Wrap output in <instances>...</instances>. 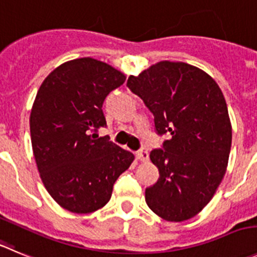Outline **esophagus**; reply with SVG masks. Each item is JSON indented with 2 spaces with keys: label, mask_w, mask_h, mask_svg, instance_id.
Listing matches in <instances>:
<instances>
[{
  "label": "esophagus",
  "mask_w": 257,
  "mask_h": 257,
  "mask_svg": "<svg viewBox=\"0 0 257 257\" xmlns=\"http://www.w3.org/2000/svg\"><path fill=\"white\" fill-rule=\"evenodd\" d=\"M136 156H137V158H138V160H140V161H142V162H146L148 160V152L147 151H138V152L136 153Z\"/></svg>",
  "instance_id": "34e87169"
}]
</instances>
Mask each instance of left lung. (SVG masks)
<instances>
[{
    "label": "left lung",
    "mask_w": 257,
    "mask_h": 257,
    "mask_svg": "<svg viewBox=\"0 0 257 257\" xmlns=\"http://www.w3.org/2000/svg\"><path fill=\"white\" fill-rule=\"evenodd\" d=\"M126 86L155 116L164 151L150 158L160 177L146 189V203L169 222L195 217L212 200L226 174L232 125L219 86L207 72L184 62L161 61Z\"/></svg>",
    "instance_id": "8db88e82"
}]
</instances>
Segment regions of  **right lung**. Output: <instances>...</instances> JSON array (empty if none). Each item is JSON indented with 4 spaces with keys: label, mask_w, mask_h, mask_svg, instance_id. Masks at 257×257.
I'll list each match as a JSON object with an SVG mask.
<instances>
[{
    "label": "right lung",
    "mask_w": 257,
    "mask_h": 257,
    "mask_svg": "<svg viewBox=\"0 0 257 257\" xmlns=\"http://www.w3.org/2000/svg\"><path fill=\"white\" fill-rule=\"evenodd\" d=\"M125 74L85 57L50 72L30 112L31 146L48 193L64 209L87 214L104 207L134 155L96 132L106 125L102 104Z\"/></svg>",
    "instance_id": "obj_1"
}]
</instances>
